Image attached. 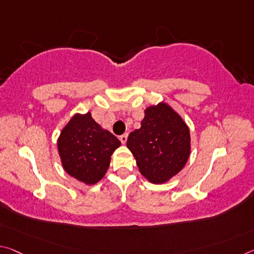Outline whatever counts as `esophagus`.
Listing matches in <instances>:
<instances>
[{"mask_svg":"<svg viewBox=\"0 0 254 254\" xmlns=\"http://www.w3.org/2000/svg\"><path fill=\"white\" fill-rule=\"evenodd\" d=\"M120 140H121V142H122L123 144H126L127 143V133H124V134H122L120 136Z\"/></svg>","mask_w":254,"mask_h":254,"instance_id":"34e87169","label":"esophagus"}]
</instances>
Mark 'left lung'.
<instances>
[{
  "label": "left lung",
  "instance_id": "8db88e82",
  "mask_svg": "<svg viewBox=\"0 0 254 254\" xmlns=\"http://www.w3.org/2000/svg\"><path fill=\"white\" fill-rule=\"evenodd\" d=\"M190 130L166 103L146 108L141 127L128 134L127 147L149 182L162 184L187 164L191 151Z\"/></svg>",
  "mask_w": 254,
  "mask_h": 254
}]
</instances>
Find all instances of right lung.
I'll return each mask as SVG.
<instances>
[{"mask_svg": "<svg viewBox=\"0 0 254 254\" xmlns=\"http://www.w3.org/2000/svg\"><path fill=\"white\" fill-rule=\"evenodd\" d=\"M121 141L91 118L90 112L75 114L58 140L59 155L67 174L87 185L99 182Z\"/></svg>", "mask_w": 254, "mask_h": 254, "instance_id": "add662e5", "label": "right lung"}]
</instances>
